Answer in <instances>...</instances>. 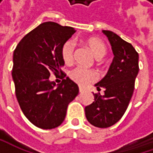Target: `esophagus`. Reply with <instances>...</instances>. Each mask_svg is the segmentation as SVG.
<instances>
[{"label": "esophagus", "instance_id": "1", "mask_svg": "<svg viewBox=\"0 0 153 153\" xmlns=\"http://www.w3.org/2000/svg\"><path fill=\"white\" fill-rule=\"evenodd\" d=\"M83 91H84V88H82V87H79V92H80V93H82Z\"/></svg>", "mask_w": 153, "mask_h": 153}]
</instances>
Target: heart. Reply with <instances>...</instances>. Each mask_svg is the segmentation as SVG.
Instances as JSON below:
<instances>
[{
  "mask_svg": "<svg viewBox=\"0 0 153 153\" xmlns=\"http://www.w3.org/2000/svg\"><path fill=\"white\" fill-rule=\"evenodd\" d=\"M86 43L92 51L94 56L100 59L106 53V46L101 40L98 38H88L86 40ZM74 53H75V42L72 40H68L62 46L61 56L64 62L66 65H71L74 60ZM70 78L77 84L85 86L96 80L97 75L92 71L82 67H76L71 70L69 73Z\"/></svg>",
  "mask_w": 153,
  "mask_h": 153,
  "instance_id": "heart-1",
  "label": "heart"
}]
</instances>
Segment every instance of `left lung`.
Segmentation results:
<instances>
[{
	"mask_svg": "<svg viewBox=\"0 0 153 153\" xmlns=\"http://www.w3.org/2000/svg\"><path fill=\"white\" fill-rule=\"evenodd\" d=\"M107 36L114 58L107 74L95 84L104 95L94 94V101L85 107L88 121L98 128L112 126L125 113L134 89L139 72V54L132 45L110 30H102Z\"/></svg>",
	"mask_w": 153,
	"mask_h": 153,
	"instance_id": "8db88e82",
	"label": "left lung"
}]
</instances>
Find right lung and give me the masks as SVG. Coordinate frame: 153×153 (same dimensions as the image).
<instances>
[{
	"label": "right lung",
	"mask_w": 153,
	"mask_h": 153,
	"mask_svg": "<svg viewBox=\"0 0 153 153\" xmlns=\"http://www.w3.org/2000/svg\"><path fill=\"white\" fill-rule=\"evenodd\" d=\"M76 32L72 27L45 22L28 33L13 53L12 71L15 94L23 113L35 126L51 129L65 118L68 105L78 94L76 83L65 76L62 46ZM60 74L56 86L50 74Z\"/></svg>",
	"instance_id": "1"
}]
</instances>
